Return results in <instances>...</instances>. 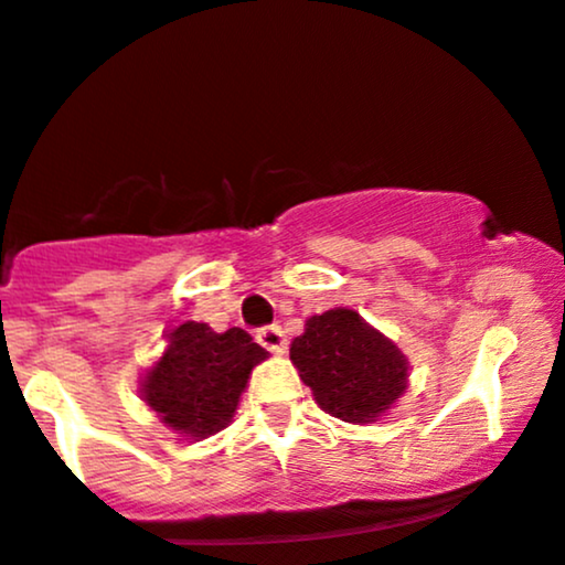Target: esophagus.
<instances>
[{
    "instance_id": "1",
    "label": "esophagus",
    "mask_w": 565,
    "mask_h": 565,
    "mask_svg": "<svg viewBox=\"0 0 565 565\" xmlns=\"http://www.w3.org/2000/svg\"><path fill=\"white\" fill-rule=\"evenodd\" d=\"M256 341L264 347V350L275 352V354H282L285 347H288V341H285V333L280 326H264L256 331Z\"/></svg>"
}]
</instances>
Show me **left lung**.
Listing matches in <instances>:
<instances>
[{"label": "left lung", "mask_w": 565, "mask_h": 565, "mask_svg": "<svg viewBox=\"0 0 565 565\" xmlns=\"http://www.w3.org/2000/svg\"><path fill=\"white\" fill-rule=\"evenodd\" d=\"M290 360L317 405L341 422H376L405 390L403 354L352 309H328L307 320Z\"/></svg>", "instance_id": "8db88e82"}]
</instances>
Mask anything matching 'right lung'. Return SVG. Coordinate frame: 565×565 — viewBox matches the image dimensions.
I'll list each match as a JSON object with an SVG mask.
<instances>
[{"label":"right lung","mask_w":565,"mask_h":565,"mask_svg":"<svg viewBox=\"0 0 565 565\" xmlns=\"http://www.w3.org/2000/svg\"><path fill=\"white\" fill-rule=\"evenodd\" d=\"M264 358L243 328L213 333L205 322H183L146 376L143 401L175 433L207 437L232 422L253 365Z\"/></svg>","instance_id":"add662e5"}]
</instances>
